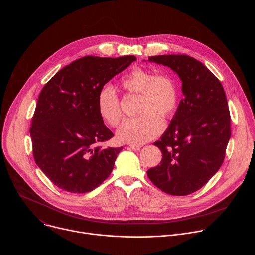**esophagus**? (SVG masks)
Returning a JSON list of instances; mask_svg holds the SVG:
<instances>
[{"mask_svg":"<svg viewBox=\"0 0 255 255\" xmlns=\"http://www.w3.org/2000/svg\"><path fill=\"white\" fill-rule=\"evenodd\" d=\"M130 149H132V150H135V151H138V150H140L141 149V145H134V144H131L130 145Z\"/></svg>","mask_w":255,"mask_h":255,"instance_id":"1","label":"esophagus"}]
</instances>
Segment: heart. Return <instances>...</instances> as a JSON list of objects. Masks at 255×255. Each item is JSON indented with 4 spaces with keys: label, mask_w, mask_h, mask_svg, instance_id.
Masks as SVG:
<instances>
[{
    "label": "heart",
    "mask_w": 255,
    "mask_h": 255,
    "mask_svg": "<svg viewBox=\"0 0 255 255\" xmlns=\"http://www.w3.org/2000/svg\"><path fill=\"white\" fill-rule=\"evenodd\" d=\"M121 87L128 93L139 95L140 116L123 122L117 139L123 143L143 144L155 138L163 128V119L170 118L177 107L178 90L174 78L168 74L154 75L151 70L135 67L121 79ZM102 119L116 127L122 119V109L115 91L104 87L97 99Z\"/></svg>",
    "instance_id": "b5f03b06"
}]
</instances>
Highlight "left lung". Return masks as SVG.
<instances>
[{
  "label": "left lung",
  "instance_id": "1",
  "mask_svg": "<svg viewBox=\"0 0 255 255\" xmlns=\"http://www.w3.org/2000/svg\"><path fill=\"white\" fill-rule=\"evenodd\" d=\"M170 67L181 81V99L168 128L154 142L160 164L147 170L162 192L187 196L204 187L221 167L231 136L224 89L202 62L185 54L148 57Z\"/></svg>",
  "mask_w": 255,
  "mask_h": 255
}]
</instances>
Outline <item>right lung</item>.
Here are the masks:
<instances>
[{
	"instance_id": "1",
	"label": "right lung",
	"mask_w": 255,
	"mask_h": 255,
	"mask_svg": "<svg viewBox=\"0 0 255 255\" xmlns=\"http://www.w3.org/2000/svg\"><path fill=\"white\" fill-rule=\"evenodd\" d=\"M136 60L85 56L61 68L40 92L30 135L36 164L59 189L85 194L110 175L123 147L102 148L114 135L99 114L103 87Z\"/></svg>"
}]
</instances>
